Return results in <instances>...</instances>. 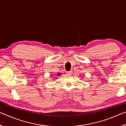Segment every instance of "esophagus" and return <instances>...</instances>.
<instances>
[{"label": "esophagus", "mask_w": 126, "mask_h": 126, "mask_svg": "<svg viewBox=\"0 0 126 126\" xmlns=\"http://www.w3.org/2000/svg\"><path fill=\"white\" fill-rule=\"evenodd\" d=\"M72 73V71H68V72H67V73L68 74H69V75H70V74H71Z\"/></svg>", "instance_id": "obj_1"}]
</instances>
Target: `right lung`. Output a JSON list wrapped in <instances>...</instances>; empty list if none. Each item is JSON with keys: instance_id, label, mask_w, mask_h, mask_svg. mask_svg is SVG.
Returning a JSON list of instances; mask_svg holds the SVG:
<instances>
[{"instance_id": "add662e5", "label": "right lung", "mask_w": 126, "mask_h": 126, "mask_svg": "<svg viewBox=\"0 0 126 126\" xmlns=\"http://www.w3.org/2000/svg\"><path fill=\"white\" fill-rule=\"evenodd\" d=\"M60 75H61L60 73H58V74H57V76H60Z\"/></svg>"}]
</instances>
